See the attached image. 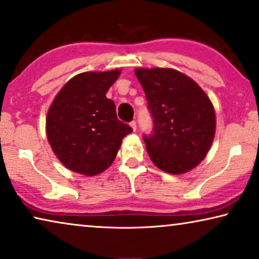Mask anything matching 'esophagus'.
<instances>
[{
    "instance_id": "esophagus-1",
    "label": "esophagus",
    "mask_w": 259,
    "mask_h": 259,
    "mask_svg": "<svg viewBox=\"0 0 259 259\" xmlns=\"http://www.w3.org/2000/svg\"><path fill=\"white\" fill-rule=\"evenodd\" d=\"M130 126H131V128H133L134 131H136V122L131 121V122H130Z\"/></svg>"
}]
</instances>
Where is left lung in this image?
<instances>
[{
  "instance_id": "1",
  "label": "left lung",
  "mask_w": 259,
  "mask_h": 259,
  "mask_svg": "<svg viewBox=\"0 0 259 259\" xmlns=\"http://www.w3.org/2000/svg\"><path fill=\"white\" fill-rule=\"evenodd\" d=\"M154 121L143 135L156 166L169 174L194 169L213 141L216 118L209 97L197 83L174 69H136Z\"/></svg>"
}]
</instances>
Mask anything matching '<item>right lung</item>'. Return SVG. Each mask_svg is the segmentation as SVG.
I'll return each mask as SVG.
<instances>
[{"instance_id":"obj_1","label":"right lung","mask_w":259,"mask_h":259,"mask_svg":"<svg viewBox=\"0 0 259 259\" xmlns=\"http://www.w3.org/2000/svg\"><path fill=\"white\" fill-rule=\"evenodd\" d=\"M121 70L83 72L71 78L54 100L47 117L53 151L75 172L95 176L111 165L123 137L133 128L116 115L105 96Z\"/></svg>"}]
</instances>
